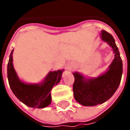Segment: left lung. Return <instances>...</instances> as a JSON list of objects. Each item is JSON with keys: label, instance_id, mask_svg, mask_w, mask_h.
I'll list each match as a JSON object with an SVG mask.
<instances>
[{"label": "left lung", "instance_id": "8db88e82", "mask_svg": "<svg viewBox=\"0 0 130 130\" xmlns=\"http://www.w3.org/2000/svg\"><path fill=\"white\" fill-rule=\"evenodd\" d=\"M101 38L112 48L115 57L107 71L96 77H85L79 72L73 73L74 98L83 106L92 107L106 102L114 94L121 82L123 63L115 40L105 30L101 31Z\"/></svg>", "mask_w": 130, "mask_h": 130}]
</instances>
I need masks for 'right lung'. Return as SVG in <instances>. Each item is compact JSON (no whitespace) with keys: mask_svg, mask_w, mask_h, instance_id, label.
Masks as SVG:
<instances>
[{"mask_svg":"<svg viewBox=\"0 0 130 130\" xmlns=\"http://www.w3.org/2000/svg\"><path fill=\"white\" fill-rule=\"evenodd\" d=\"M12 50L7 65V77L11 90L23 104L32 108L42 109L51 103V91L61 81L64 69L50 71L43 81L38 84H27L19 79L13 67Z\"/></svg>","mask_w":130,"mask_h":130,"instance_id":"obj_1","label":"right lung"}]
</instances>
